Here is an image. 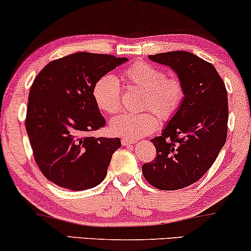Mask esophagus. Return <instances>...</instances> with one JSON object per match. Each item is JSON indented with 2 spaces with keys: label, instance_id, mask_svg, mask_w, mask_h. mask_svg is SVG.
<instances>
[{
  "label": "esophagus",
  "instance_id": "1",
  "mask_svg": "<svg viewBox=\"0 0 251 251\" xmlns=\"http://www.w3.org/2000/svg\"><path fill=\"white\" fill-rule=\"evenodd\" d=\"M122 145L125 146H129V145H133L135 143H137V139H129V138H122Z\"/></svg>",
  "mask_w": 251,
  "mask_h": 251
}]
</instances>
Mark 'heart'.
Masks as SVG:
<instances>
[{
	"instance_id": "1",
	"label": "heart",
	"mask_w": 251,
	"mask_h": 251,
	"mask_svg": "<svg viewBox=\"0 0 251 251\" xmlns=\"http://www.w3.org/2000/svg\"><path fill=\"white\" fill-rule=\"evenodd\" d=\"M122 80L130 87L144 92L141 114L122 113L110 120L109 130L114 136L137 139L153 132L158 119L162 121L174 118L183 103L185 91L177 77H167L165 71L146 62H137L123 70ZM93 98L98 108L107 114L116 113L121 107V89L118 78L103 75L93 86ZM149 110L148 111L147 109Z\"/></svg>"
}]
</instances>
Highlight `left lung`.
Masks as SVG:
<instances>
[{"mask_svg":"<svg viewBox=\"0 0 251 251\" xmlns=\"http://www.w3.org/2000/svg\"><path fill=\"white\" fill-rule=\"evenodd\" d=\"M149 58L176 73L185 96L161 136L151 139L157 157L143 165V175L157 189H182L209 171L225 145L227 91L216 68L189 51H168Z\"/></svg>","mask_w":251,"mask_h":251,"instance_id":"left-lung-1","label":"left lung"}]
</instances>
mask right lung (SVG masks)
<instances>
[{"mask_svg": "<svg viewBox=\"0 0 251 251\" xmlns=\"http://www.w3.org/2000/svg\"><path fill=\"white\" fill-rule=\"evenodd\" d=\"M126 61L79 51L50 62L35 77L28 94L26 131L39 169L61 188L90 189L106 177L121 141L90 135L106 125L94 101L93 86Z\"/></svg>", "mask_w": 251, "mask_h": 251, "instance_id": "1", "label": "right lung"}]
</instances>
